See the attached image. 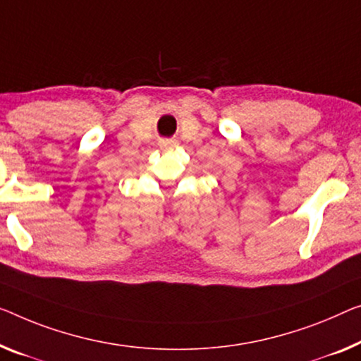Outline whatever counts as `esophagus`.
<instances>
[{"instance_id": "obj_1", "label": "esophagus", "mask_w": 361, "mask_h": 361, "mask_svg": "<svg viewBox=\"0 0 361 361\" xmlns=\"http://www.w3.org/2000/svg\"><path fill=\"white\" fill-rule=\"evenodd\" d=\"M173 146H175V142H171V141H164L162 144H160V147H162V149H170Z\"/></svg>"}]
</instances>
